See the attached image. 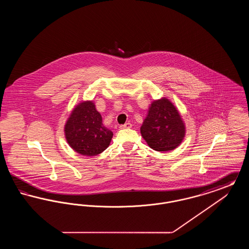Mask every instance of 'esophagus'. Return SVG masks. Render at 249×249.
Segmentation results:
<instances>
[{
  "mask_svg": "<svg viewBox=\"0 0 249 249\" xmlns=\"http://www.w3.org/2000/svg\"><path fill=\"white\" fill-rule=\"evenodd\" d=\"M119 128L120 129H130V128H131V124H130V122H127V123L123 124V125H120Z\"/></svg>",
  "mask_w": 249,
  "mask_h": 249,
  "instance_id": "esophagus-1",
  "label": "esophagus"
}]
</instances>
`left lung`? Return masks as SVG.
Returning a JSON list of instances; mask_svg holds the SVG:
<instances>
[{
    "label": "left lung",
    "instance_id": "1",
    "mask_svg": "<svg viewBox=\"0 0 249 249\" xmlns=\"http://www.w3.org/2000/svg\"><path fill=\"white\" fill-rule=\"evenodd\" d=\"M140 130L147 144L160 152L177 148L185 136V125L181 116L166 98L151 104Z\"/></svg>",
    "mask_w": 249,
    "mask_h": 249
}]
</instances>
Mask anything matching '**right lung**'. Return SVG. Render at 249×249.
Listing matches in <instances>:
<instances>
[{
	"label": "right lung",
	"mask_w": 249,
	"mask_h": 249,
	"mask_svg": "<svg viewBox=\"0 0 249 249\" xmlns=\"http://www.w3.org/2000/svg\"><path fill=\"white\" fill-rule=\"evenodd\" d=\"M65 137L71 148L83 156H96L110 144L113 132L103 124L101 114L90 101L72 110L65 127Z\"/></svg>",
	"instance_id": "add662e5"
}]
</instances>
